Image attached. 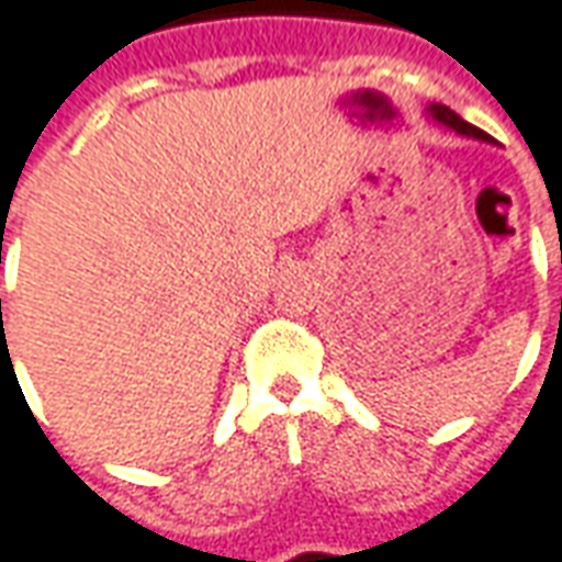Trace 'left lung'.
<instances>
[{"label":"left lung","instance_id":"8db88e82","mask_svg":"<svg viewBox=\"0 0 562 562\" xmlns=\"http://www.w3.org/2000/svg\"><path fill=\"white\" fill-rule=\"evenodd\" d=\"M430 116H434V120H437V122H442V125H449V128H456L458 135L480 137V140H490V135H486V132H480L476 125H471V122L461 120L456 110H449V106L430 104Z\"/></svg>","mask_w":562,"mask_h":562}]
</instances>
